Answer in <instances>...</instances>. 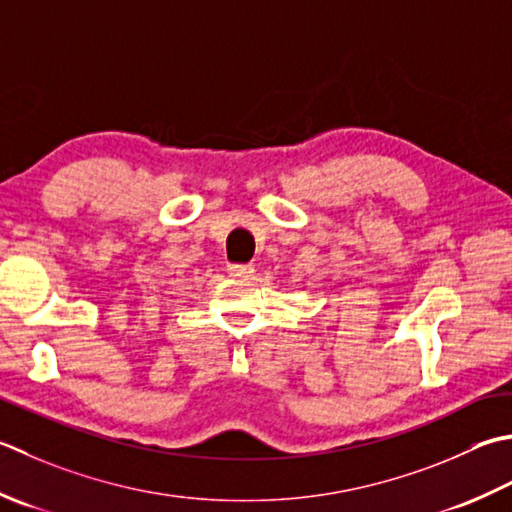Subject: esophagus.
I'll return each instance as SVG.
<instances>
[{
	"label": "esophagus",
	"mask_w": 512,
	"mask_h": 512,
	"mask_svg": "<svg viewBox=\"0 0 512 512\" xmlns=\"http://www.w3.org/2000/svg\"><path fill=\"white\" fill-rule=\"evenodd\" d=\"M255 273L253 264H228V275L233 277H250Z\"/></svg>",
	"instance_id": "1"
}]
</instances>
